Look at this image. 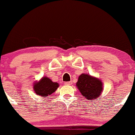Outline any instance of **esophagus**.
<instances>
[{
    "label": "esophagus",
    "mask_w": 135,
    "mask_h": 135,
    "mask_svg": "<svg viewBox=\"0 0 135 135\" xmlns=\"http://www.w3.org/2000/svg\"><path fill=\"white\" fill-rule=\"evenodd\" d=\"M72 83H73V82H72V81H70V82H65V85H71Z\"/></svg>",
    "instance_id": "34e87169"
}]
</instances>
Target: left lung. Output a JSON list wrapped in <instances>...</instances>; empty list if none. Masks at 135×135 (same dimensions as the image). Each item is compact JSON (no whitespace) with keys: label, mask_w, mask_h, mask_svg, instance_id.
Wrapping results in <instances>:
<instances>
[{"label":"left lung","mask_w":135,"mask_h":135,"mask_svg":"<svg viewBox=\"0 0 135 135\" xmlns=\"http://www.w3.org/2000/svg\"><path fill=\"white\" fill-rule=\"evenodd\" d=\"M76 86L87 100L97 99L104 90L103 82L99 78L86 73H82L79 76Z\"/></svg>","instance_id":"left-lung-1"}]
</instances>
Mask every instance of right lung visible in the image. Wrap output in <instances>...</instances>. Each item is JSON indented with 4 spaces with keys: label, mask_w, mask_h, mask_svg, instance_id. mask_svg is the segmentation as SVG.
Wrapping results in <instances>:
<instances>
[{
    "label": "right lung",
    "mask_w": 135,
    "mask_h": 135,
    "mask_svg": "<svg viewBox=\"0 0 135 135\" xmlns=\"http://www.w3.org/2000/svg\"><path fill=\"white\" fill-rule=\"evenodd\" d=\"M59 84L57 82H54L49 78L43 76L39 81H36L33 83V91L37 95L46 98L50 96L53 92L57 90Z\"/></svg>",
    "instance_id": "add662e5"
}]
</instances>
